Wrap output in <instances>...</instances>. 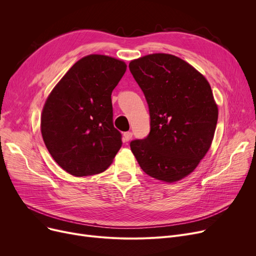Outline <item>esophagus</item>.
<instances>
[{"label":"esophagus","mask_w":256,"mask_h":256,"mask_svg":"<svg viewBox=\"0 0 256 256\" xmlns=\"http://www.w3.org/2000/svg\"><path fill=\"white\" fill-rule=\"evenodd\" d=\"M132 132H126L124 134V140L126 142L130 141V140L132 139Z\"/></svg>","instance_id":"1"}]
</instances>
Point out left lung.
<instances>
[{"mask_svg": "<svg viewBox=\"0 0 256 256\" xmlns=\"http://www.w3.org/2000/svg\"><path fill=\"white\" fill-rule=\"evenodd\" d=\"M128 67L150 116L148 136L132 141L130 150L147 176L178 182L194 171L210 147L218 120L212 88L192 65L169 54H152Z\"/></svg>", "mask_w": 256, "mask_h": 256, "instance_id": "left-lung-1", "label": "left lung"}]
</instances>
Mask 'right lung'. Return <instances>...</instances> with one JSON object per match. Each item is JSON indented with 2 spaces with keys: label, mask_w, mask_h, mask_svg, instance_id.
Segmentation results:
<instances>
[{
  "label": "right lung",
  "mask_w": 256,
  "mask_h": 256,
  "mask_svg": "<svg viewBox=\"0 0 256 256\" xmlns=\"http://www.w3.org/2000/svg\"><path fill=\"white\" fill-rule=\"evenodd\" d=\"M126 70L124 61L89 55L74 63L48 96L42 135L55 162L70 174L104 171L122 145L113 126L111 94Z\"/></svg>",
  "instance_id": "add662e5"
}]
</instances>
